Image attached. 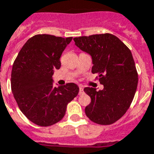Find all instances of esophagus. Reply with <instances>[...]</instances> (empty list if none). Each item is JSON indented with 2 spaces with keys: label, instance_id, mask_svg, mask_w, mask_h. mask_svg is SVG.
I'll return each instance as SVG.
<instances>
[{
  "label": "esophagus",
  "instance_id": "obj_1",
  "mask_svg": "<svg viewBox=\"0 0 154 154\" xmlns=\"http://www.w3.org/2000/svg\"><path fill=\"white\" fill-rule=\"evenodd\" d=\"M84 93V91H83L82 86H79V94H82Z\"/></svg>",
  "mask_w": 154,
  "mask_h": 154
}]
</instances>
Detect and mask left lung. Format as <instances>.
I'll return each mask as SVG.
<instances>
[{
    "label": "left lung",
    "instance_id": "left-lung-1",
    "mask_svg": "<svg viewBox=\"0 0 154 154\" xmlns=\"http://www.w3.org/2000/svg\"><path fill=\"white\" fill-rule=\"evenodd\" d=\"M75 45L92 57V73L103 86L102 91L86 87L91 99L85 109L87 118L94 123L111 125L126 112L134 99L138 73L130 49L110 33L73 38Z\"/></svg>",
    "mask_w": 154,
    "mask_h": 154
}]
</instances>
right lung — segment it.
<instances>
[{
	"label": "right lung",
	"mask_w": 154,
	"mask_h": 154,
	"mask_svg": "<svg viewBox=\"0 0 154 154\" xmlns=\"http://www.w3.org/2000/svg\"><path fill=\"white\" fill-rule=\"evenodd\" d=\"M72 37L37 34L28 39L14 60L11 90L21 112L32 122L50 126L59 122L79 87L74 83L54 86L53 69L61 66L60 57Z\"/></svg>",
	"instance_id": "obj_1"
}]
</instances>
